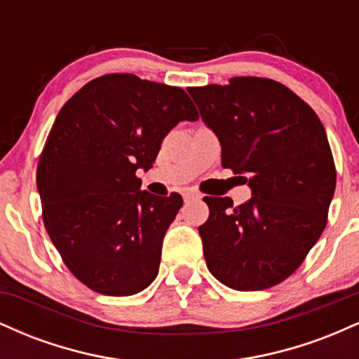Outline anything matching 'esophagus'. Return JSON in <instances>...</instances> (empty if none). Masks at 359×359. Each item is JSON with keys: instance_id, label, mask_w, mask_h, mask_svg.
<instances>
[{"instance_id": "obj_1", "label": "esophagus", "mask_w": 359, "mask_h": 359, "mask_svg": "<svg viewBox=\"0 0 359 359\" xmlns=\"http://www.w3.org/2000/svg\"><path fill=\"white\" fill-rule=\"evenodd\" d=\"M184 199H185V203H189V201H199L201 199V194H197V192H187L184 196Z\"/></svg>"}]
</instances>
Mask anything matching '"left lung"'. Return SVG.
<instances>
[{"mask_svg":"<svg viewBox=\"0 0 359 359\" xmlns=\"http://www.w3.org/2000/svg\"><path fill=\"white\" fill-rule=\"evenodd\" d=\"M221 143L222 167L251 187L248 203L204 197L199 226L211 273L234 290H265L290 277L327 224L336 165L316 111L266 77L187 89Z\"/></svg>","mask_w":359,"mask_h":359,"instance_id":"obj_1","label":"left lung"}]
</instances>
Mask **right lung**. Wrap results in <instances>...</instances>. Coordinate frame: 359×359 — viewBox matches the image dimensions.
<instances>
[{"label":"right lung","instance_id":"right-lung-1","mask_svg":"<svg viewBox=\"0 0 359 359\" xmlns=\"http://www.w3.org/2000/svg\"><path fill=\"white\" fill-rule=\"evenodd\" d=\"M199 119L184 89L106 74L62 106L36 165L48 236L90 290L126 297L156 278L162 241L184 201L140 191L163 138Z\"/></svg>","mask_w":359,"mask_h":359}]
</instances>
